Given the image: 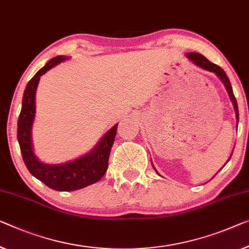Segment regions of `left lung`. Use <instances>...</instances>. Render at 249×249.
Instances as JSON below:
<instances>
[{
    "label": "left lung",
    "mask_w": 249,
    "mask_h": 249,
    "mask_svg": "<svg viewBox=\"0 0 249 249\" xmlns=\"http://www.w3.org/2000/svg\"><path fill=\"white\" fill-rule=\"evenodd\" d=\"M187 57L190 59L191 61H194V64H196V66H199L200 68L202 69H206L208 71H211V72H214L216 75L220 78V80L224 83L226 89H227V92L229 95V97H231V101L232 102V105H233V108H235V114H236V121H237V125H238V121H239V113H238V106H237V101L235 98V95H233V91H232V88H231V81H229L227 75H226V72L222 70L219 66L213 64V62H210L209 60L206 57H203L202 54H200L198 53H187ZM232 155V153H231ZM231 155L229 157V159L231 158ZM229 161V160H228ZM227 161V162H228ZM226 165V164H225ZM224 165V166H225ZM155 170V169H154ZM157 171V170H155ZM158 173V172H157Z\"/></svg>",
    "instance_id": "8db88e82"
}]
</instances>
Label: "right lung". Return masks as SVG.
Here are the masks:
<instances>
[{
  "mask_svg": "<svg viewBox=\"0 0 249 249\" xmlns=\"http://www.w3.org/2000/svg\"><path fill=\"white\" fill-rule=\"evenodd\" d=\"M66 59L58 55L51 59L39 70L25 87L22 108L18 121V141L22 158L29 172L48 187L57 191H73L88 187L101 180L108 168V158L112 150L118 124H115L90 152L76 160L64 164H46L39 161L32 147L31 128L36 115V91L43 73Z\"/></svg>",
  "mask_w": 249,
  "mask_h": 249,
  "instance_id": "add662e5",
  "label": "right lung"
}]
</instances>
